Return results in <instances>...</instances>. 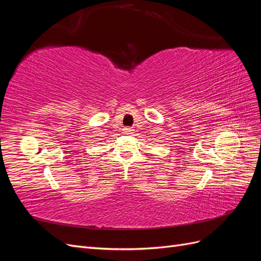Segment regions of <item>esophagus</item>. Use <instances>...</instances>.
<instances>
[{
  "instance_id": "34e87169",
  "label": "esophagus",
  "mask_w": 261,
  "mask_h": 261,
  "mask_svg": "<svg viewBox=\"0 0 261 261\" xmlns=\"http://www.w3.org/2000/svg\"><path fill=\"white\" fill-rule=\"evenodd\" d=\"M123 130L125 134H133V132H134V129L130 127H125Z\"/></svg>"
}]
</instances>
